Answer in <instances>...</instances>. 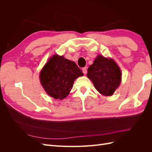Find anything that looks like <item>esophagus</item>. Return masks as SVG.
<instances>
[{
    "label": "esophagus",
    "instance_id": "1",
    "mask_svg": "<svg viewBox=\"0 0 152 152\" xmlns=\"http://www.w3.org/2000/svg\"><path fill=\"white\" fill-rule=\"evenodd\" d=\"M82 72H83V73H84V74H86L87 73V67H84L83 68H82Z\"/></svg>",
    "mask_w": 152,
    "mask_h": 152
}]
</instances>
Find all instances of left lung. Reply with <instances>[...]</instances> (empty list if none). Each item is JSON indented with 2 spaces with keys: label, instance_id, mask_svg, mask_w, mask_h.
Segmentation results:
<instances>
[{
  "label": "left lung",
  "instance_id": "1",
  "mask_svg": "<svg viewBox=\"0 0 152 152\" xmlns=\"http://www.w3.org/2000/svg\"><path fill=\"white\" fill-rule=\"evenodd\" d=\"M121 72L113 59L102 55L96 58L87 70V77L95 88L104 96H112L121 84Z\"/></svg>",
  "mask_w": 152,
  "mask_h": 152
}]
</instances>
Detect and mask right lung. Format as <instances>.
<instances>
[{
	"mask_svg": "<svg viewBox=\"0 0 152 152\" xmlns=\"http://www.w3.org/2000/svg\"><path fill=\"white\" fill-rule=\"evenodd\" d=\"M82 75V71L75 62L54 55L40 72V80L49 96L62 99L70 93L74 80Z\"/></svg>",
	"mask_w": 152,
	"mask_h": 152,
	"instance_id": "obj_1",
	"label": "right lung"
}]
</instances>
